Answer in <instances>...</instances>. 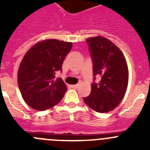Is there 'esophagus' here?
<instances>
[{"mask_svg":"<svg viewBox=\"0 0 150 150\" xmlns=\"http://www.w3.org/2000/svg\"><path fill=\"white\" fill-rule=\"evenodd\" d=\"M78 87V84H76V85H73L72 86V88H76Z\"/></svg>","mask_w":150,"mask_h":150,"instance_id":"esophagus-1","label":"esophagus"}]
</instances>
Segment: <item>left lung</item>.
<instances>
[{
	"mask_svg": "<svg viewBox=\"0 0 150 150\" xmlns=\"http://www.w3.org/2000/svg\"><path fill=\"white\" fill-rule=\"evenodd\" d=\"M93 64L94 82L91 91L83 100L91 109L107 112L116 108L122 100L128 80V70L122 52L110 40L102 37L86 40ZM100 76V81L94 82Z\"/></svg>",
	"mask_w": 150,
	"mask_h": 150,
	"instance_id": "left-lung-1",
	"label": "left lung"
}]
</instances>
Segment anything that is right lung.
Here are the masks:
<instances>
[{
	"mask_svg": "<svg viewBox=\"0 0 150 150\" xmlns=\"http://www.w3.org/2000/svg\"><path fill=\"white\" fill-rule=\"evenodd\" d=\"M72 43L46 40L33 46L22 60L18 71V84L24 100L37 110H48L59 103L67 91L61 78L64 58Z\"/></svg>",
	"mask_w": 150,
	"mask_h": 150,
	"instance_id": "obj_1",
	"label": "right lung"
}]
</instances>
